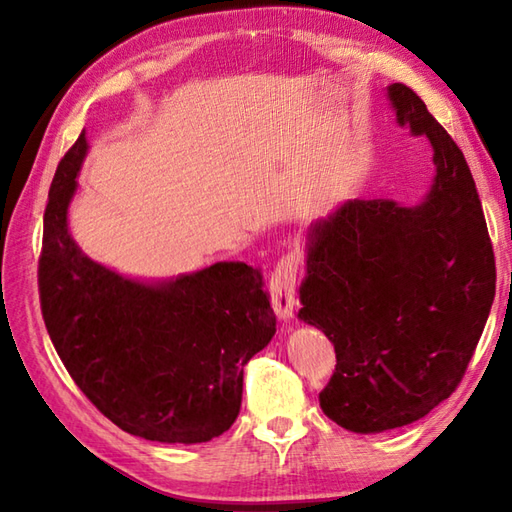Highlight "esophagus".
I'll return each instance as SVG.
<instances>
[{
	"label": "esophagus",
	"mask_w": 512,
	"mask_h": 512,
	"mask_svg": "<svg viewBox=\"0 0 512 512\" xmlns=\"http://www.w3.org/2000/svg\"><path fill=\"white\" fill-rule=\"evenodd\" d=\"M299 273V255L288 253L277 262L268 281V295L273 301V310L281 321H290L295 314V290Z\"/></svg>",
	"instance_id": "obj_1"
}]
</instances>
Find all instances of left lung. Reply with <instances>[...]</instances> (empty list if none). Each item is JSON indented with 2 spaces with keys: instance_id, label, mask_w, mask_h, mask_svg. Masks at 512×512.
Returning a JSON list of instances; mask_svg holds the SVG:
<instances>
[{
  "instance_id": "left-lung-1",
  "label": "left lung",
  "mask_w": 512,
  "mask_h": 512,
  "mask_svg": "<svg viewBox=\"0 0 512 512\" xmlns=\"http://www.w3.org/2000/svg\"><path fill=\"white\" fill-rule=\"evenodd\" d=\"M396 123L424 136L436 176L416 206L347 200L306 235L299 319L334 343L319 394L354 433L405 427L462 380L495 297V257L460 147L420 96L391 83Z\"/></svg>"
}]
</instances>
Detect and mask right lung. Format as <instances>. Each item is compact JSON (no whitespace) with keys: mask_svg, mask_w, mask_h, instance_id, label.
Returning <instances> with one entry per match:
<instances>
[{"mask_svg":"<svg viewBox=\"0 0 512 512\" xmlns=\"http://www.w3.org/2000/svg\"><path fill=\"white\" fill-rule=\"evenodd\" d=\"M85 154L83 132L59 162L43 213L39 299L54 350L116 427L154 442H209L231 429L244 365L277 332L262 275L217 262L140 281L94 262L68 226Z\"/></svg>","mask_w":512,"mask_h":512,"instance_id":"1","label":"right lung"}]
</instances>
